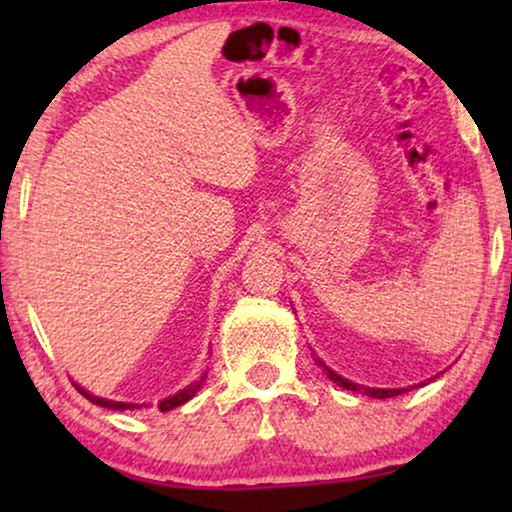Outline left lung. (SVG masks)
<instances>
[{"label":"left lung","instance_id":"8db88e82","mask_svg":"<svg viewBox=\"0 0 512 512\" xmlns=\"http://www.w3.org/2000/svg\"><path fill=\"white\" fill-rule=\"evenodd\" d=\"M319 366H324V363L319 361ZM324 370H326L328 377H331L333 382H338V384H340V387L352 389V391H363V394L370 396V398H391V396L403 394V391H408V389H373V387H361V384H354V382L345 380V377H340L338 373H333L331 368H326V366H324ZM422 384H424V382H422ZM422 384H417V387H422Z\"/></svg>","mask_w":512,"mask_h":512}]
</instances>
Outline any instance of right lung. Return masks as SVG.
Returning <instances> with one entry per match:
<instances>
[{
    "instance_id": "1",
    "label": "right lung",
    "mask_w": 512,
    "mask_h": 512,
    "mask_svg": "<svg viewBox=\"0 0 512 512\" xmlns=\"http://www.w3.org/2000/svg\"><path fill=\"white\" fill-rule=\"evenodd\" d=\"M207 375V373H205ZM205 375L200 377L198 382H193V384H188L186 389H181L179 394H174V396H170V398H165V401H160L158 403V408H160V412H167V410H172V408H179V405H184L186 401H191V398L198 394V389H200V384L205 382ZM76 389L81 391L83 396L88 398L90 403H95V405H100V408H109V410H135V408H142V405H137V403H121V401H107V398H100V396H93V394H88L86 389H81L79 384H76Z\"/></svg>"
}]
</instances>
